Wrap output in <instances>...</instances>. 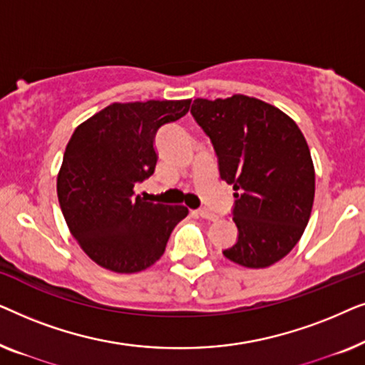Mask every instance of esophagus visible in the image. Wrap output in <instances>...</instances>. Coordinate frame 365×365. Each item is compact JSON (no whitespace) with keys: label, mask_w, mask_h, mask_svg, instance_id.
Instances as JSON below:
<instances>
[{"label":"esophagus","mask_w":365,"mask_h":365,"mask_svg":"<svg viewBox=\"0 0 365 365\" xmlns=\"http://www.w3.org/2000/svg\"><path fill=\"white\" fill-rule=\"evenodd\" d=\"M197 214V216H201L202 219H209V221H214V219H216L217 216L214 212H211L209 211V209H197V211H194Z\"/></svg>","instance_id":"34e87169"}]
</instances>
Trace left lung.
Masks as SVG:
<instances>
[{
	"label": "left lung",
	"mask_w": 365,
	"mask_h": 365,
	"mask_svg": "<svg viewBox=\"0 0 365 365\" xmlns=\"http://www.w3.org/2000/svg\"><path fill=\"white\" fill-rule=\"evenodd\" d=\"M191 113L211 138L221 179L232 184L239 237L222 251L249 269L272 266L292 251L311 217L316 173L292 118L257 98L194 99Z\"/></svg>",
	"instance_id": "1"
}]
</instances>
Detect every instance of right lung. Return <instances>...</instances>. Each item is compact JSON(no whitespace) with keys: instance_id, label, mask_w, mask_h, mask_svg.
Segmentation results:
<instances>
[{"instance_id":"add662e5","label":"right lung","mask_w":365,"mask_h":365,"mask_svg":"<svg viewBox=\"0 0 365 365\" xmlns=\"http://www.w3.org/2000/svg\"><path fill=\"white\" fill-rule=\"evenodd\" d=\"M191 99L113 103L74 129L58 173V199L69 231L88 257L119 274L159 261L187 207L134 196L154 173V138L189 111Z\"/></svg>"}]
</instances>
